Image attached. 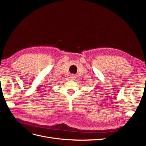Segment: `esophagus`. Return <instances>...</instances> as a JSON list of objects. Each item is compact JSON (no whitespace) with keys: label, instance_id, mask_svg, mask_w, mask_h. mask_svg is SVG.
<instances>
[{"label":"esophagus","instance_id":"esophagus-1","mask_svg":"<svg viewBox=\"0 0 146 146\" xmlns=\"http://www.w3.org/2000/svg\"><path fill=\"white\" fill-rule=\"evenodd\" d=\"M71 79H72V80H74V79L76 78V77H75V76H74V75H71L70 76V77Z\"/></svg>","mask_w":146,"mask_h":146}]
</instances>
